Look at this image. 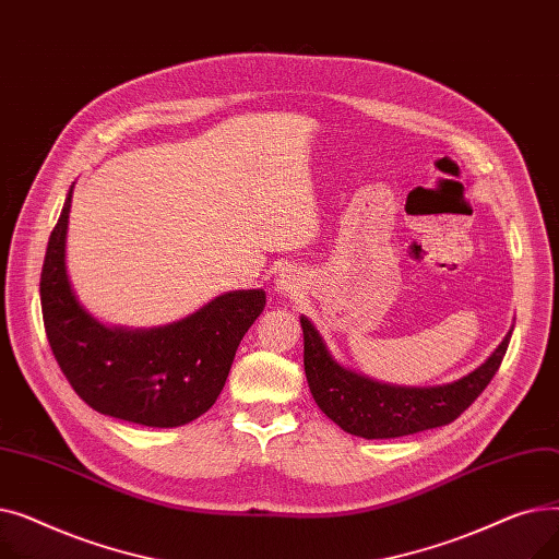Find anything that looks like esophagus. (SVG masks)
Listing matches in <instances>:
<instances>
[{
	"instance_id": "1",
	"label": "esophagus",
	"mask_w": 559,
	"mask_h": 559,
	"mask_svg": "<svg viewBox=\"0 0 559 559\" xmlns=\"http://www.w3.org/2000/svg\"><path fill=\"white\" fill-rule=\"evenodd\" d=\"M276 287H278L281 295L292 297V295H297V292L301 289V283H299V278L295 274H281Z\"/></svg>"
}]
</instances>
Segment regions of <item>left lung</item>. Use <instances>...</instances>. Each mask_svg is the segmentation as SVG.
<instances>
[{
  "label": "left lung",
  "mask_w": 559,
  "mask_h": 559,
  "mask_svg": "<svg viewBox=\"0 0 559 559\" xmlns=\"http://www.w3.org/2000/svg\"><path fill=\"white\" fill-rule=\"evenodd\" d=\"M304 367L314 403L342 430L365 439L415 435L455 421L472 405L503 362L512 331L493 354L468 376L437 388H396L376 383L333 360L329 348L301 317Z\"/></svg>",
  "instance_id": "left-lung-1"
}]
</instances>
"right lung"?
Listing matches in <instances>:
<instances>
[{"instance_id":"obj_1","label":"right lung","mask_w":559,"mask_h":559,"mask_svg":"<svg viewBox=\"0 0 559 559\" xmlns=\"http://www.w3.org/2000/svg\"><path fill=\"white\" fill-rule=\"evenodd\" d=\"M72 188L43 262L40 304L51 354L72 390L102 415L176 428L209 413L235 350L260 317L262 289H238L152 331L108 329L76 301L66 267Z\"/></svg>"}]
</instances>
